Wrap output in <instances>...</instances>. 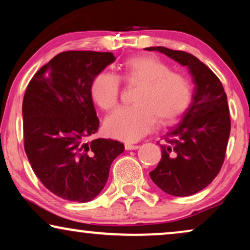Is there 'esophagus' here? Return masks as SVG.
I'll use <instances>...</instances> for the list:
<instances>
[{
    "instance_id": "obj_1",
    "label": "esophagus",
    "mask_w": 250,
    "mask_h": 250,
    "mask_svg": "<svg viewBox=\"0 0 250 250\" xmlns=\"http://www.w3.org/2000/svg\"><path fill=\"white\" fill-rule=\"evenodd\" d=\"M140 146L138 145H132V143H125V149L126 150H136L139 149Z\"/></svg>"
}]
</instances>
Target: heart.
Listing matches in <instances>:
<instances>
[{
    "mask_svg": "<svg viewBox=\"0 0 250 250\" xmlns=\"http://www.w3.org/2000/svg\"><path fill=\"white\" fill-rule=\"evenodd\" d=\"M122 78L126 83L141 85L134 97V105L122 108L105 121V131L123 141H138L156 122L172 124L190 107L193 88L189 78L173 73L165 61L157 57H136L124 64ZM91 95L104 111L117 107L121 99V78L101 71L91 83Z\"/></svg>",
    "mask_w": 250,
    "mask_h": 250,
    "instance_id": "obj_1",
    "label": "heart"
}]
</instances>
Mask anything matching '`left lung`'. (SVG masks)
Returning a JSON list of instances; mask_svg holds the SVG:
<instances>
[{
  "mask_svg": "<svg viewBox=\"0 0 250 250\" xmlns=\"http://www.w3.org/2000/svg\"><path fill=\"white\" fill-rule=\"evenodd\" d=\"M146 50L187 66L196 84L190 107L163 136L162 159L149 174L164 192L191 196L205 189L223 165L231 129L227 94L216 75L192 54L164 46Z\"/></svg>",
  "mask_w": 250,
  "mask_h": 250,
  "instance_id": "1",
  "label": "left lung"
}]
</instances>
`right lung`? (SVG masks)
I'll use <instances>...</instances> for the list:
<instances>
[{"instance_id":"add662e5","label":"right lung","mask_w":250,"mask_h":250,"mask_svg":"<svg viewBox=\"0 0 250 250\" xmlns=\"http://www.w3.org/2000/svg\"><path fill=\"white\" fill-rule=\"evenodd\" d=\"M116 58L111 52L66 51L30 80L22 101L23 146L47 190L87 203L107 183L111 163L124 151L110 139L87 141L99 128L91 83Z\"/></svg>"}]
</instances>
